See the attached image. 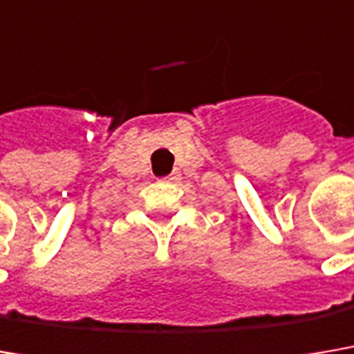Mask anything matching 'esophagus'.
I'll list each match as a JSON object with an SVG mask.
<instances>
[{
	"instance_id": "34e87169",
	"label": "esophagus",
	"mask_w": 354,
	"mask_h": 354,
	"mask_svg": "<svg viewBox=\"0 0 354 354\" xmlns=\"http://www.w3.org/2000/svg\"><path fill=\"white\" fill-rule=\"evenodd\" d=\"M164 180H166V182H178V180H180V174H178V172H172L170 176H166Z\"/></svg>"
}]
</instances>
